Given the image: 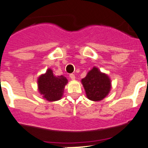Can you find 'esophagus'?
I'll use <instances>...</instances> for the list:
<instances>
[{"instance_id":"esophagus-1","label":"esophagus","mask_w":148,"mask_h":148,"mask_svg":"<svg viewBox=\"0 0 148 148\" xmlns=\"http://www.w3.org/2000/svg\"><path fill=\"white\" fill-rule=\"evenodd\" d=\"M70 79H72V80H75V76L74 74H70Z\"/></svg>"}]
</instances>
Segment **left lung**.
Segmentation results:
<instances>
[{
  "mask_svg": "<svg viewBox=\"0 0 148 148\" xmlns=\"http://www.w3.org/2000/svg\"><path fill=\"white\" fill-rule=\"evenodd\" d=\"M82 84L88 99L99 101L104 99L111 90V80L107 74L101 73L99 68L93 66L87 73Z\"/></svg>",
  "mask_w": 148,
  "mask_h": 148,
  "instance_id": "1",
  "label": "left lung"
}]
</instances>
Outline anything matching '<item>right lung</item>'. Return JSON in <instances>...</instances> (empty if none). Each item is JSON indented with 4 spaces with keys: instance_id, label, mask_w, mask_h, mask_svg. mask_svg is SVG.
<instances>
[{
    "instance_id": "add662e5",
    "label": "right lung",
    "mask_w": 148,
    "mask_h": 148,
    "mask_svg": "<svg viewBox=\"0 0 148 148\" xmlns=\"http://www.w3.org/2000/svg\"><path fill=\"white\" fill-rule=\"evenodd\" d=\"M38 90L45 100L56 101L63 97L65 86L68 83L66 77L56 76L50 68L38 78Z\"/></svg>"
}]
</instances>
